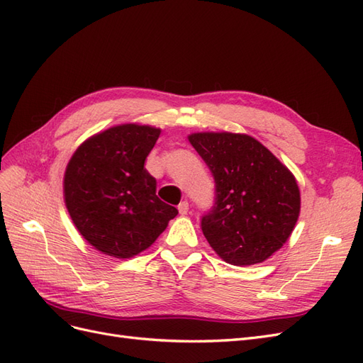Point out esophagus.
I'll return each instance as SVG.
<instances>
[{
    "label": "esophagus",
    "mask_w": 363,
    "mask_h": 363,
    "mask_svg": "<svg viewBox=\"0 0 363 363\" xmlns=\"http://www.w3.org/2000/svg\"><path fill=\"white\" fill-rule=\"evenodd\" d=\"M179 212H180V215H188V212H189V203L188 201H182L179 204Z\"/></svg>",
    "instance_id": "esophagus-1"
}]
</instances>
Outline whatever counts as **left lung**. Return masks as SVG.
<instances>
[{
	"mask_svg": "<svg viewBox=\"0 0 363 363\" xmlns=\"http://www.w3.org/2000/svg\"><path fill=\"white\" fill-rule=\"evenodd\" d=\"M188 139L215 179V206L201 219L208 245L232 265L267 260L298 221L301 199L294 174L248 135L201 131Z\"/></svg>",
	"mask_w": 363,
	"mask_h": 363,
	"instance_id": "1",
	"label": "left lung"
}]
</instances>
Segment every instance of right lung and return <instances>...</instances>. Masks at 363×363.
<instances>
[{
  "label": "right lung",
  "mask_w": 363,
  "mask_h": 363,
  "mask_svg": "<svg viewBox=\"0 0 363 363\" xmlns=\"http://www.w3.org/2000/svg\"><path fill=\"white\" fill-rule=\"evenodd\" d=\"M159 136L152 125H113L86 139L67 164L65 204L79 233L103 255H139L179 213L157 199L156 179L144 168Z\"/></svg>",
  "instance_id": "right-lung-1"
}]
</instances>
